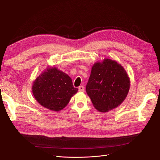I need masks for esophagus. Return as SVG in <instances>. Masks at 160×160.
Here are the masks:
<instances>
[{"instance_id": "esophagus-1", "label": "esophagus", "mask_w": 160, "mask_h": 160, "mask_svg": "<svg viewBox=\"0 0 160 160\" xmlns=\"http://www.w3.org/2000/svg\"><path fill=\"white\" fill-rule=\"evenodd\" d=\"M79 92H84V91H85V88H84V87L83 86H80V87H79Z\"/></svg>"}]
</instances>
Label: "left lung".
I'll list each match as a JSON object with an SVG mask.
<instances>
[{
  "label": "left lung",
  "mask_w": 160,
  "mask_h": 160,
  "mask_svg": "<svg viewBox=\"0 0 160 160\" xmlns=\"http://www.w3.org/2000/svg\"><path fill=\"white\" fill-rule=\"evenodd\" d=\"M129 88L130 79L123 66L114 60L104 59L93 65L86 91L96 109L107 112L122 103Z\"/></svg>",
  "instance_id": "obj_1"
}]
</instances>
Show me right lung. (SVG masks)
I'll list each match as a JSON object with an SVG mask.
<instances>
[{
  "mask_svg": "<svg viewBox=\"0 0 160 160\" xmlns=\"http://www.w3.org/2000/svg\"><path fill=\"white\" fill-rule=\"evenodd\" d=\"M78 91L71 78L54 67L47 68L32 86L36 100L43 107L56 112L64 108Z\"/></svg>",
  "mask_w": 160,
  "mask_h": 160,
  "instance_id": "obj_1",
  "label": "right lung"
}]
</instances>
